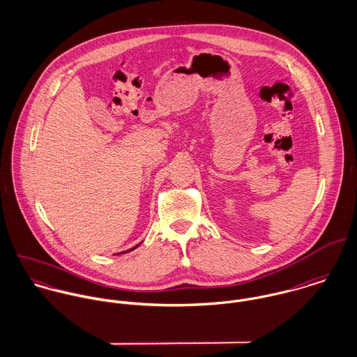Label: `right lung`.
<instances>
[{
	"label": "right lung",
	"mask_w": 357,
	"mask_h": 357,
	"mask_svg": "<svg viewBox=\"0 0 357 357\" xmlns=\"http://www.w3.org/2000/svg\"><path fill=\"white\" fill-rule=\"evenodd\" d=\"M140 246V243L137 245V246H135V248H132V249H129V250H126V252H123V253H128V252H132V250H135V249H137ZM118 255H121V253H118Z\"/></svg>",
	"instance_id": "right-lung-1"
}]
</instances>
